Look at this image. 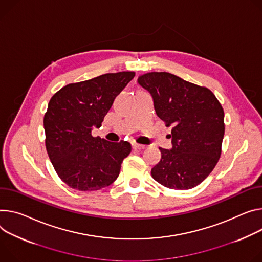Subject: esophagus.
<instances>
[{
	"label": "esophagus",
	"instance_id": "obj_1",
	"mask_svg": "<svg viewBox=\"0 0 262 262\" xmlns=\"http://www.w3.org/2000/svg\"><path fill=\"white\" fill-rule=\"evenodd\" d=\"M133 148L134 149H145L146 148V146L145 145H141V144H137V143H134L133 144Z\"/></svg>",
	"mask_w": 262,
	"mask_h": 262
}]
</instances>
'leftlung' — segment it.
Segmentation results:
<instances>
[{"mask_svg":"<svg viewBox=\"0 0 262 262\" xmlns=\"http://www.w3.org/2000/svg\"><path fill=\"white\" fill-rule=\"evenodd\" d=\"M139 84L152 97L156 113L172 126L170 149L160 148L151 169L161 185L186 190L201 184L215 167L225 135L224 110L210 90L167 72L142 75Z\"/></svg>","mask_w":262,"mask_h":262,"instance_id":"obj_1","label":"left lung"}]
</instances>
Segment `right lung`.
<instances>
[{
    "instance_id": "1",
    "label": "right lung",
    "mask_w": 262,
    "mask_h": 262,
    "mask_svg": "<svg viewBox=\"0 0 262 262\" xmlns=\"http://www.w3.org/2000/svg\"><path fill=\"white\" fill-rule=\"evenodd\" d=\"M135 77L134 72L107 73L70 83L49 101L43 118L46 148L58 177L79 191L110 186L119 176L132 146L93 137L117 95Z\"/></svg>"
}]
</instances>
